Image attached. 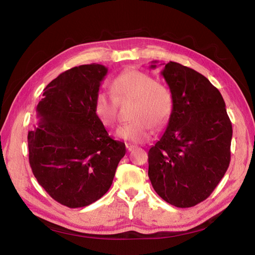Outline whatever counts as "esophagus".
<instances>
[{
    "label": "esophagus",
    "instance_id": "obj_1",
    "mask_svg": "<svg viewBox=\"0 0 255 255\" xmlns=\"http://www.w3.org/2000/svg\"><path fill=\"white\" fill-rule=\"evenodd\" d=\"M127 148H128V151H131V150H133L134 148H136V146L133 145V144H129V143H128V144H127Z\"/></svg>",
    "mask_w": 255,
    "mask_h": 255
}]
</instances>
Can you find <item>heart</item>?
<instances>
[{
    "label": "heart",
    "instance_id": "b5f03b06",
    "mask_svg": "<svg viewBox=\"0 0 255 255\" xmlns=\"http://www.w3.org/2000/svg\"><path fill=\"white\" fill-rule=\"evenodd\" d=\"M111 88L118 99L132 98L131 122L118 128L119 138L134 143H143L150 137L152 127L161 128L168 122L173 109L170 90L151 75L138 70H127L111 83ZM94 113L106 127L117 121V100L104 90L95 95Z\"/></svg>",
    "mask_w": 255,
    "mask_h": 255
}]
</instances>
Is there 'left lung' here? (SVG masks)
I'll return each instance as SVG.
<instances>
[{
	"instance_id": "8db88e82",
	"label": "left lung",
	"mask_w": 255,
	"mask_h": 255,
	"mask_svg": "<svg viewBox=\"0 0 255 255\" xmlns=\"http://www.w3.org/2000/svg\"><path fill=\"white\" fill-rule=\"evenodd\" d=\"M161 75L173 109L148 151V177L162 200L192 207L212 194L227 171L233 126L222 94L205 76L177 62L167 63Z\"/></svg>"
}]
</instances>
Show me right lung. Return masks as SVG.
Instances as JSON below:
<instances>
[{
    "label": "right lung",
    "mask_w": 255,
    "mask_h": 255,
    "mask_svg": "<svg viewBox=\"0 0 255 255\" xmlns=\"http://www.w3.org/2000/svg\"><path fill=\"white\" fill-rule=\"evenodd\" d=\"M108 69L75 66L43 89L38 127L28 132L29 163L38 183L60 204L87 206L112 184L126 144L109 136L94 113V98Z\"/></svg>",
    "instance_id": "add662e5"
}]
</instances>
